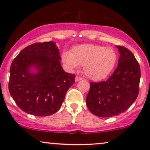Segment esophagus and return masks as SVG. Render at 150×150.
Listing matches in <instances>:
<instances>
[{
  "mask_svg": "<svg viewBox=\"0 0 150 150\" xmlns=\"http://www.w3.org/2000/svg\"><path fill=\"white\" fill-rule=\"evenodd\" d=\"M82 79H82L81 77L76 76V78H75V81H76V82H79V81H81Z\"/></svg>",
  "mask_w": 150,
  "mask_h": 150,
  "instance_id": "obj_1",
  "label": "esophagus"
}]
</instances>
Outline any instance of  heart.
Returning <instances> with one entry per match:
<instances>
[{
	"label": "heart",
	"mask_w": 150,
	"mask_h": 150,
	"mask_svg": "<svg viewBox=\"0 0 150 150\" xmlns=\"http://www.w3.org/2000/svg\"><path fill=\"white\" fill-rule=\"evenodd\" d=\"M117 56L113 48L96 44H83L74 47L71 53L62 54L63 62L70 69L84 65V73L92 81L106 79L116 64Z\"/></svg>",
	"instance_id": "b5f03b06"
}]
</instances>
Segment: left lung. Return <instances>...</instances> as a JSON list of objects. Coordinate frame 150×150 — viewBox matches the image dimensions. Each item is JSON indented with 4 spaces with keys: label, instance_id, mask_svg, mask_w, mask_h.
<instances>
[{
    "label": "left lung",
    "instance_id": "left-lung-1",
    "mask_svg": "<svg viewBox=\"0 0 150 150\" xmlns=\"http://www.w3.org/2000/svg\"><path fill=\"white\" fill-rule=\"evenodd\" d=\"M120 52L118 65L106 81L90 83L86 98L87 108L100 117H110L123 113L137 99L141 69L132 52L116 46Z\"/></svg>",
    "mask_w": 150,
    "mask_h": 150
}]
</instances>
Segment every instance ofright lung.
I'll use <instances>...</instances> for the list:
<instances>
[{
  "mask_svg": "<svg viewBox=\"0 0 150 150\" xmlns=\"http://www.w3.org/2000/svg\"><path fill=\"white\" fill-rule=\"evenodd\" d=\"M56 43L30 45L20 52L10 67L9 91L20 109L35 116L59 110L75 75L61 67Z\"/></svg>",
  "mask_w": 150,
  "mask_h": 150,
  "instance_id": "obj_1",
  "label": "right lung"
}]
</instances>
